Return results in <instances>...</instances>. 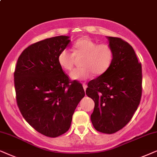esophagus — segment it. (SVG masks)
Wrapping results in <instances>:
<instances>
[{
  "label": "esophagus",
  "mask_w": 157,
  "mask_h": 157,
  "mask_svg": "<svg viewBox=\"0 0 157 157\" xmlns=\"http://www.w3.org/2000/svg\"><path fill=\"white\" fill-rule=\"evenodd\" d=\"M82 86H83V88H84V90H85V91L86 90V89H87V85L85 84V83H83L82 84Z\"/></svg>",
  "instance_id": "1"
}]
</instances>
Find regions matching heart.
I'll return each instance as SVG.
<instances>
[{"label":"heart","instance_id":"obj_1","mask_svg":"<svg viewBox=\"0 0 157 157\" xmlns=\"http://www.w3.org/2000/svg\"><path fill=\"white\" fill-rule=\"evenodd\" d=\"M75 57H82L80 68L71 72L70 77L76 80H86L95 74L100 76L107 72L113 60V50L108 44H98L85 36L75 41L72 53L63 49L58 55V63L62 69L71 71L75 65Z\"/></svg>","mask_w":157,"mask_h":157}]
</instances>
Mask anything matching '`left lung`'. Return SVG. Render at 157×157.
Wrapping results in <instances>:
<instances>
[{"mask_svg":"<svg viewBox=\"0 0 157 157\" xmlns=\"http://www.w3.org/2000/svg\"><path fill=\"white\" fill-rule=\"evenodd\" d=\"M108 38L113 50L112 64L105 74L88 82L86 94L95 102L90 116L94 128L111 134L124 128L137 110L142 95V69L128 42Z\"/></svg>","mask_w":157,"mask_h":157,"instance_id":"1","label":"left lung"}]
</instances>
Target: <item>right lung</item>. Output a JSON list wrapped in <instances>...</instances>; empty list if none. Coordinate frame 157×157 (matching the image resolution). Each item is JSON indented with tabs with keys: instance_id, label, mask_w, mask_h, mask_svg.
Listing matches in <instances>:
<instances>
[{
	"instance_id": "obj_1",
	"label": "right lung",
	"mask_w": 157,
	"mask_h": 157,
	"mask_svg": "<svg viewBox=\"0 0 157 157\" xmlns=\"http://www.w3.org/2000/svg\"><path fill=\"white\" fill-rule=\"evenodd\" d=\"M69 36L32 44L18 57L14 71L18 107L25 120L41 134L57 137L69 130L72 115L85 96L81 83L70 80L58 63Z\"/></svg>"
}]
</instances>
